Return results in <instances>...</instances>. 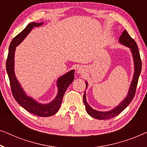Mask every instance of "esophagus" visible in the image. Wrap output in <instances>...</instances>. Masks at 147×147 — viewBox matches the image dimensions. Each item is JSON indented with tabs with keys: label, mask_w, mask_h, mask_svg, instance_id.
I'll return each mask as SVG.
<instances>
[{
	"label": "esophagus",
	"mask_w": 147,
	"mask_h": 147,
	"mask_svg": "<svg viewBox=\"0 0 147 147\" xmlns=\"http://www.w3.org/2000/svg\"><path fill=\"white\" fill-rule=\"evenodd\" d=\"M77 71H78V73L82 74V73H83V72H84V67H78V69H77Z\"/></svg>",
	"instance_id": "esophagus-1"
}]
</instances>
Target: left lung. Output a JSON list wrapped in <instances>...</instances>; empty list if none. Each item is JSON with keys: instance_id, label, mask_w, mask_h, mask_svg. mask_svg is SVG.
<instances>
[{"instance_id": "1", "label": "left lung", "mask_w": 147, "mask_h": 147, "mask_svg": "<svg viewBox=\"0 0 147 147\" xmlns=\"http://www.w3.org/2000/svg\"><path fill=\"white\" fill-rule=\"evenodd\" d=\"M119 42L125 46H127L131 49V52L133 54L134 62H135V73H134L133 81L131 82V86H130L129 93L125 100L120 104L119 106L116 107L112 111H108V112H100L92 109L90 107L86 100V94L84 92L83 95V102L85 105L86 112L92 117L95 118L96 119L100 120H107L111 119L119 115L128 105H129L133 100L135 95L136 86H137L138 78L141 72L142 69V62L140 59L139 51H138L137 45L135 40L132 38L129 34L127 30H125L122 33L119 38ZM86 87H87V83L86 82Z\"/></svg>"}]
</instances>
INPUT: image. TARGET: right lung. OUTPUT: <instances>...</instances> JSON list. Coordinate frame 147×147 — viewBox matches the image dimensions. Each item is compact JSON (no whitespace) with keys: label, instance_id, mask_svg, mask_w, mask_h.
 <instances>
[{"label":"right lung","instance_id":"add662e5","mask_svg":"<svg viewBox=\"0 0 147 147\" xmlns=\"http://www.w3.org/2000/svg\"><path fill=\"white\" fill-rule=\"evenodd\" d=\"M43 22L36 23L31 22L26 26L25 28L12 39L9 46V53L6 62V69L9 76L10 85H11L12 96L20 106H22L28 112L38 117H47L55 115L59 111L62 100L67 88L69 84L73 82L74 78V71H71L65 75L62 76L57 81L59 92L57 97L53 102L47 105H42L34 100L32 98L26 96L24 90L16 80L14 73V55L15 47L18 46L24 38L27 36L33 27H38L42 24Z\"/></svg>","mask_w":147,"mask_h":147}]
</instances>
